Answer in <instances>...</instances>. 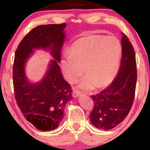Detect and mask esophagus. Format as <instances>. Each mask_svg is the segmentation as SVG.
Instances as JSON below:
<instances>
[{"mask_svg":"<svg viewBox=\"0 0 150 150\" xmlns=\"http://www.w3.org/2000/svg\"><path fill=\"white\" fill-rule=\"evenodd\" d=\"M80 95H81V92H80V91L77 90V89L74 90L73 94V96L74 97H78V96H80Z\"/></svg>","mask_w":150,"mask_h":150,"instance_id":"34e87169","label":"esophagus"}]
</instances>
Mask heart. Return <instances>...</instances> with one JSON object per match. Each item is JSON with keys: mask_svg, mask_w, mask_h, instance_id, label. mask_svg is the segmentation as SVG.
I'll use <instances>...</instances> for the list:
<instances>
[{"mask_svg": "<svg viewBox=\"0 0 150 150\" xmlns=\"http://www.w3.org/2000/svg\"><path fill=\"white\" fill-rule=\"evenodd\" d=\"M122 46L113 36L88 35L72 44L70 55H65L61 66L65 77L75 82L84 71L87 74L80 81L82 89H91L97 85L101 88L111 82L119 67Z\"/></svg>", "mask_w": 150, "mask_h": 150, "instance_id": "1", "label": "heart"}]
</instances>
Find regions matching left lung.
I'll list each match as a JSON object with an SVG mask.
<instances>
[{
	"label": "left lung",
	"instance_id": "1",
	"mask_svg": "<svg viewBox=\"0 0 150 150\" xmlns=\"http://www.w3.org/2000/svg\"><path fill=\"white\" fill-rule=\"evenodd\" d=\"M122 60L118 75L112 83L99 94L92 95L94 108L89 115L92 125L110 130L128 116L133 104L137 82L135 53L124 34L121 39Z\"/></svg>",
	"mask_w": 150,
	"mask_h": 150
}]
</instances>
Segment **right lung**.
<instances>
[{"label":"right lung","mask_w":150,"mask_h":150,"mask_svg":"<svg viewBox=\"0 0 150 150\" xmlns=\"http://www.w3.org/2000/svg\"><path fill=\"white\" fill-rule=\"evenodd\" d=\"M65 23L34 27L25 35L18 46L13 63V87L17 104L26 120L41 130L58 127L64 115L67 102L73 99L70 84L63 78L58 62L64 42ZM49 47L55 58L41 82L30 84L23 67L33 48Z\"/></svg>","instance_id":"right-lung-1"}]
</instances>
